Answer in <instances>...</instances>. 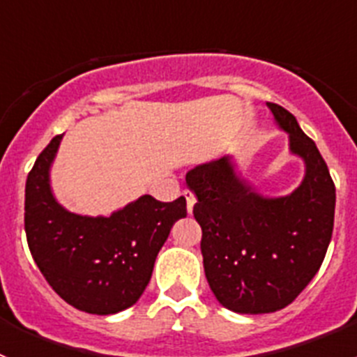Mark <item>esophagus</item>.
I'll return each instance as SVG.
<instances>
[{"instance_id": "1", "label": "esophagus", "mask_w": 357, "mask_h": 357, "mask_svg": "<svg viewBox=\"0 0 357 357\" xmlns=\"http://www.w3.org/2000/svg\"><path fill=\"white\" fill-rule=\"evenodd\" d=\"M182 195H184L185 202H188V213H193V206H195V202H197V197H195V193L191 191V189H185Z\"/></svg>"}]
</instances>
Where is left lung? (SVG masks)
I'll list each match as a JSON object with an SVG mask.
<instances>
[{"label":"left lung","instance_id":"1","mask_svg":"<svg viewBox=\"0 0 357 357\" xmlns=\"http://www.w3.org/2000/svg\"><path fill=\"white\" fill-rule=\"evenodd\" d=\"M268 107L305 162L304 181L291 195L259 197L229 157L185 175L198 198L193 214L202 227L207 282L236 313H273L291 304L320 270L333 236L336 188L326 160L291 112Z\"/></svg>","mask_w":357,"mask_h":357}]
</instances>
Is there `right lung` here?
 Returning a JSON list of instances; mask_svg holds the SVG:
<instances>
[{
	"label": "right lung",
	"instance_id": "add662e5",
	"mask_svg": "<svg viewBox=\"0 0 357 357\" xmlns=\"http://www.w3.org/2000/svg\"><path fill=\"white\" fill-rule=\"evenodd\" d=\"M61 139L50 141L28 173V247L44 279L68 304L91 314L118 313L143 295L173 223L188 214L185 198L159 202L144 195L109 218L69 213L50 189V164Z\"/></svg>",
	"mask_w": 357,
	"mask_h": 357
}]
</instances>
